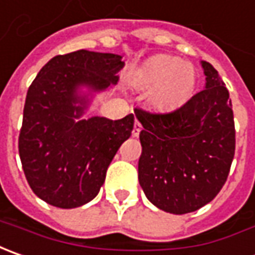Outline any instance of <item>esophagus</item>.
Here are the masks:
<instances>
[{
    "mask_svg": "<svg viewBox=\"0 0 255 255\" xmlns=\"http://www.w3.org/2000/svg\"><path fill=\"white\" fill-rule=\"evenodd\" d=\"M141 129H142V126H141V123H139V121H136V120H135V123H134V128H132V136L139 135Z\"/></svg>",
    "mask_w": 255,
    "mask_h": 255,
    "instance_id": "34e87169",
    "label": "esophagus"
}]
</instances>
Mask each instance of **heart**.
<instances>
[{"mask_svg":"<svg viewBox=\"0 0 255 255\" xmlns=\"http://www.w3.org/2000/svg\"><path fill=\"white\" fill-rule=\"evenodd\" d=\"M132 86L148 90L149 104L158 110H169L192 96L196 82L195 67L169 55L151 57L132 75Z\"/></svg>","mask_w":255,"mask_h":255,"instance_id":"heart-1","label":"heart"}]
</instances>
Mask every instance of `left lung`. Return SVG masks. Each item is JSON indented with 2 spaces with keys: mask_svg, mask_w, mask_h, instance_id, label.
<instances>
[{
  "mask_svg": "<svg viewBox=\"0 0 255 255\" xmlns=\"http://www.w3.org/2000/svg\"><path fill=\"white\" fill-rule=\"evenodd\" d=\"M206 89L168 113L135 109L142 124L138 180L148 200L173 215L207 205L227 180L236 149L229 90L215 67L202 62Z\"/></svg>",
  "mask_w": 255,
  "mask_h": 255,
  "instance_id": "8db88e82",
  "label": "left lung"
}]
</instances>
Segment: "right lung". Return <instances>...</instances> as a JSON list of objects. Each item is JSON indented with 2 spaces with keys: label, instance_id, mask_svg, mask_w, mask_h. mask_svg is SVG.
<instances>
[{
  "label": "right lung",
  "instance_id": "add662e5",
  "mask_svg": "<svg viewBox=\"0 0 255 255\" xmlns=\"http://www.w3.org/2000/svg\"><path fill=\"white\" fill-rule=\"evenodd\" d=\"M123 56L76 50L57 55L40 69L28 89L18 138L25 178L33 193L52 206L73 209L97 196L134 116L113 120L83 114L79 86L103 90L119 80Z\"/></svg>",
  "mask_w": 255,
  "mask_h": 255
}]
</instances>
